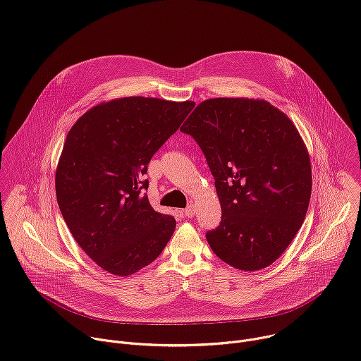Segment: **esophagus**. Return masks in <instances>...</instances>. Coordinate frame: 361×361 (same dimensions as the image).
<instances>
[{
  "instance_id": "34e87169",
  "label": "esophagus",
  "mask_w": 361,
  "mask_h": 361,
  "mask_svg": "<svg viewBox=\"0 0 361 361\" xmlns=\"http://www.w3.org/2000/svg\"><path fill=\"white\" fill-rule=\"evenodd\" d=\"M195 212H196V209H195V204H190V206H188V207L185 209L183 214L186 216V218H192V216H195Z\"/></svg>"
}]
</instances>
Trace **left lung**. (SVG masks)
Segmentation results:
<instances>
[{"label": "left lung", "instance_id": "1", "mask_svg": "<svg viewBox=\"0 0 361 361\" xmlns=\"http://www.w3.org/2000/svg\"><path fill=\"white\" fill-rule=\"evenodd\" d=\"M203 151L222 207L206 233L214 255L243 271L277 260L298 235L312 195L306 143L264 99L212 98L180 126Z\"/></svg>", "mask_w": 361, "mask_h": 361}]
</instances>
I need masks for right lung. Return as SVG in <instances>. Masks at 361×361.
Here are the masks:
<instances>
[{
    "instance_id": "right-lung-1",
    "label": "right lung",
    "mask_w": 361,
    "mask_h": 361,
    "mask_svg": "<svg viewBox=\"0 0 361 361\" xmlns=\"http://www.w3.org/2000/svg\"><path fill=\"white\" fill-rule=\"evenodd\" d=\"M195 102L125 97L101 102L69 129L55 172L56 202L72 236L105 271L126 277L151 264L176 221L142 189L154 154Z\"/></svg>"
}]
</instances>
